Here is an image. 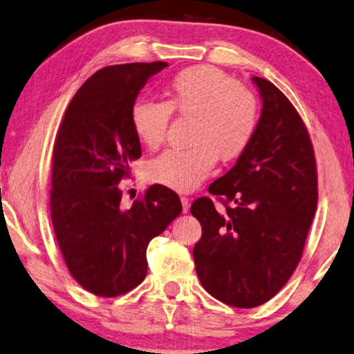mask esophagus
<instances>
[{
    "mask_svg": "<svg viewBox=\"0 0 354 354\" xmlns=\"http://www.w3.org/2000/svg\"><path fill=\"white\" fill-rule=\"evenodd\" d=\"M181 203H183V212H187L190 207V200L187 197H181Z\"/></svg>",
    "mask_w": 354,
    "mask_h": 354,
    "instance_id": "1",
    "label": "esophagus"
}]
</instances>
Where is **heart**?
<instances>
[{
    "instance_id": "heart-1",
    "label": "heart",
    "mask_w": 354,
    "mask_h": 354,
    "mask_svg": "<svg viewBox=\"0 0 354 354\" xmlns=\"http://www.w3.org/2000/svg\"><path fill=\"white\" fill-rule=\"evenodd\" d=\"M165 104L137 100L132 105V131L145 147L156 149L164 143L171 111L192 118V145L167 149L145 168L149 183L189 192L211 175L217 154L232 160L249 147L258 124V102L250 89L206 64L179 71L165 86Z\"/></svg>"
}]
</instances>
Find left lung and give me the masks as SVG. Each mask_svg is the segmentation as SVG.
Listing matches in <instances>:
<instances>
[{"mask_svg":"<svg viewBox=\"0 0 354 354\" xmlns=\"http://www.w3.org/2000/svg\"><path fill=\"white\" fill-rule=\"evenodd\" d=\"M252 80L263 100L254 138L232 170L207 189L225 211L207 197L190 206L203 230L194 248L200 282L216 299L239 308L265 304L288 282L318 200L317 162L304 121L271 82Z\"/></svg>","mask_w":354,"mask_h":354,"instance_id":"1","label":"left lung"}]
</instances>
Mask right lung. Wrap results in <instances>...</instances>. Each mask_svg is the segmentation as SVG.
I'll return each mask as SVG.
<instances>
[{
	"label": "right lung",
	"instance_id": "right-lung-1",
	"mask_svg": "<svg viewBox=\"0 0 354 354\" xmlns=\"http://www.w3.org/2000/svg\"><path fill=\"white\" fill-rule=\"evenodd\" d=\"M164 61L109 66L72 97L55 138L50 211L71 276L89 293L115 298L143 282L149 241L181 214L178 194L151 186L122 209L118 184L142 156L131 109Z\"/></svg>",
	"mask_w": 354,
	"mask_h": 354
}]
</instances>
